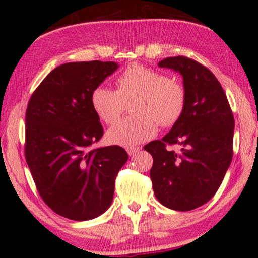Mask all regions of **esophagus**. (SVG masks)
I'll return each instance as SVG.
<instances>
[{"instance_id":"esophagus-1","label":"esophagus","mask_w":258,"mask_h":258,"mask_svg":"<svg viewBox=\"0 0 258 258\" xmlns=\"http://www.w3.org/2000/svg\"><path fill=\"white\" fill-rule=\"evenodd\" d=\"M140 151H141V148L138 147V146H132V147H126V152H128L129 155H135Z\"/></svg>"}]
</instances>
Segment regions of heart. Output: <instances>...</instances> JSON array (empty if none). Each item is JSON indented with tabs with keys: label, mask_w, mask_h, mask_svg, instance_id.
<instances>
[{
	"label": "heart",
	"mask_w": 258,
	"mask_h": 258,
	"mask_svg": "<svg viewBox=\"0 0 258 258\" xmlns=\"http://www.w3.org/2000/svg\"><path fill=\"white\" fill-rule=\"evenodd\" d=\"M116 90L98 86L91 93L94 113L106 124L120 118L126 105L133 116L107 132L111 144L132 147L152 139L159 124L173 126L186 106V90L179 80L140 63H130L116 78Z\"/></svg>",
	"instance_id": "1"
}]
</instances>
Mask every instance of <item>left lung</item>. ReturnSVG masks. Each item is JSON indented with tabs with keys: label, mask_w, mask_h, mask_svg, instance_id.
I'll list each match as a JSON object with an SVG mask.
<instances>
[{
	"label": "left lung",
	"mask_w": 258,
	"mask_h": 258,
	"mask_svg": "<svg viewBox=\"0 0 258 258\" xmlns=\"http://www.w3.org/2000/svg\"><path fill=\"white\" fill-rule=\"evenodd\" d=\"M183 76L186 106L161 140L144 149L153 157L151 179L158 201L173 211H192L215 195L233 157L234 118L220 82L207 67L185 56L159 62ZM178 144V152L167 145Z\"/></svg>",
	"instance_id": "8db88e82"
}]
</instances>
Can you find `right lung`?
<instances>
[{"mask_svg": "<svg viewBox=\"0 0 258 258\" xmlns=\"http://www.w3.org/2000/svg\"><path fill=\"white\" fill-rule=\"evenodd\" d=\"M117 68L100 61L58 66L28 100L25 158L43 201L71 220H91L109 208L129 158L119 146L91 148L104 134L91 93Z\"/></svg>", "mask_w": 258, "mask_h": 258, "instance_id": "1", "label": "right lung"}]
</instances>
